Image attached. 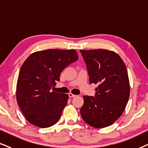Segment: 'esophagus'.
Returning a JSON list of instances; mask_svg holds the SVG:
<instances>
[{"instance_id":"esophagus-1","label":"esophagus","mask_w":148,"mask_h":148,"mask_svg":"<svg viewBox=\"0 0 148 148\" xmlns=\"http://www.w3.org/2000/svg\"><path fill=\"white\" fill-rule=\"evenodd\" d=\"M68 95H69V97H76V95H74L73 93H71V92H70V93L68 94Z\"/></svg>"}]
</instances>
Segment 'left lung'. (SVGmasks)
Returning <instances> with one entry per match:
<instances>
[{"mask_svg":"<svg viewBox=\"0 0 148 148\" xmlns=\"http://www.w3.org/2000/svg\"><path fill=\"white\" fill-rule=\"evenodd\" d=\"M90 84H98L95 97L84 95L80 109L83 121L92 127L104 128L121 117L130 95L127 68L116 53L106 49L80 50Z\"/></svg>","mask_w":148,"mask_h":148,"instance_id":"left-lung-1","label":"left lung"}]
</instances>
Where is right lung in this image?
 Here are the masks:
<instances>
[{"label": "right lung", "instance_id": "obj_1", "mask_svg": "<svg viewBox=\"0 0 148 148\" xmlns=\"http://www.w3.org/2000/svg\"><path fill=\"white\" fill-rule=\"evenodd\" d=\"M78 59L74 49H47L33 53L25 60L19 70L16 98L29 123L47 128L58 123L69 97L51 88L60 80L63 70Z\"/></svg>", "mask_w": 148, "mask_h": 148}]
</instances>
